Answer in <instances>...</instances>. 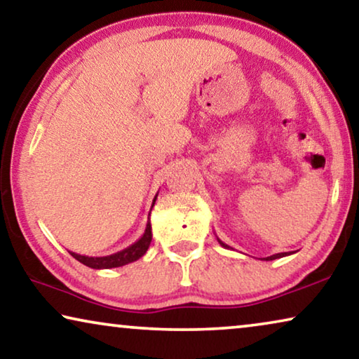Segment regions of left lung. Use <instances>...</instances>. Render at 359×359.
<instances>
[{"mask_svg": "<svg viewBox=\"0 0 359 359\" xmlns=\"http://www.w3.org/2000/svg\"><path fill=\"white\" fill-rule=\"evenodd\" d=\"M217 242H219V245H221V247H224V248H231L229 247V245H226L222 242V240H219L217 238ZM295 253V251H288V253H276V255H272V256H267V258H264V261H272V259H277V258H283V256H288V255H293Z\"/></svg>", "mask_w": 359, "mask_h": 359, "instance_id": "obj_1", "label": "left lung"}]
</instances>
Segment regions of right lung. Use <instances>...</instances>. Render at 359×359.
Returning a JSON list of instances; mask_svg holds the SVG:
<instances>
[{"instance_id":"right-lung-1","label":"right lung","mask_w":359,"mask_h":359,"mask_svg":"<svg viewBox=\"0 0 359 359\" xmlns=\"http://www.w3.org/2000/svg\"><path fill=\"white\" fill-rule=\"evenodd\" d=\"M156 196H154V200H153L151 210L154 206V201H156ZM151 238H153L151 222H149V217H148L147 229H145V232H143L142 237L138 238L135 243H132L130 247L117 251V253H112L108 256H83V255L74 253V251H69V253H71L74 258L80 261L82 264L92 267V269H111V267H121V266H126L128 263H133V261L140 259L142 256L147 253V250L149 248Z\"/></svg>"}]
</instances>
